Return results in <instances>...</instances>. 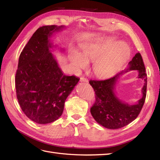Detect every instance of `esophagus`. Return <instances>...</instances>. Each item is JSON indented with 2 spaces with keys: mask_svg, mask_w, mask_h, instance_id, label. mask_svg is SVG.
Listing matches in <instances>:
<instances>
[{
  "mask_svg": "<svg viewBox=\"0 0 160 160\" xmlns=\"http://www.w3.org/2000/svg\"><path fill=\"white\" fill-rule=\"evenodd\" d=\"M80 81H81V82H88V79H87V78L82 77V78H80Z\"/></svg>",
  "mask_w": 160,
  "mask_h": 160,
  "instance_id": "esophagus-1",
  "label": "esophagus"
}]
</instances>
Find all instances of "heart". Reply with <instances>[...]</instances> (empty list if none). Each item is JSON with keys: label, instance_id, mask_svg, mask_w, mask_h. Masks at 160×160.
Returning <instances> with one entry per match:
<instances>
[{"label": "heart", "instance_id": "heart-1", "mask_svg": "<svg viewBox=\"0 0 160 160\" xmlns=\"http://www.w3.org/2000/svg\"><path fill=\"white\" fill-rule=\"evenodd\" d=\"M131 56L129 47L124 42L107 37L82 47V54L71 51L69 58L75 70L88 67L89 61L93 62V71L99 78H108L116 73Z\"/></svg>", "mask_w": 160, "mask_h": 160}]
</instances>
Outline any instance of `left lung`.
<instances>
[{"mask_svg":"<svg viewBox=\"0 0 160 160\" xmlns=\"http://www.w3.org/2000/svg\"><path fill=\"white\" fill-rule=\"evenodd\" d=\"M129 70H138V78L144 80L142 92L143 96L134 105L125 104L115 96V84L122 72L106 80H91L89 84L96 93V100L91 113L98 124L109 129H118L130 124L138 118L147 96V74L141 54L137 53L129 62Z\"/></svg>","mask_w":160,"mask_h":160,"instance_id":"obj_1","label":"left lung"}]
</instances>
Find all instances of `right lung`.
<instances>
[{
  "label": "right lung",
  "instance_id": "obj_1",
  "mask_svg": "<svg viewBox=\"0 0 160 160\" xmlns=\"http://www.w3.org/2000/svg\"><path fill=\"white\" fill-rule=\"evenodd\" d=\"M63 26L38 28L24 47L15 78L16 97L29 120L44 124L58 120L64 102L80 78L66 76L59 68L49 49V38Z\"/></svg>",
  "mask_w": 160,
  "mask_h": 160
}]
</instances>
